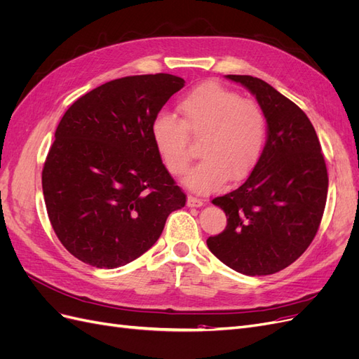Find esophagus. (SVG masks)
<instances>
[{"instance_id":"34e87169","label":"esophagus","mask_w":359,"mask_h":359,"mask_svg":"<svg viewBox=\"0 0 359 359\" xmlns=\"http://www.w3.org/2000/svg\"><path fill=\"white\" fill-rule=\"evenodd\" d=\"M187 205L189 206H202L203 205V199H201V198H194V196H190L187 198Z\"/></svg>"}]
</instances>
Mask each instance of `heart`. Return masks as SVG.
I'll return each instance as SVG.
<instances>
[{"mask_svg": "<svg viewBox=\"0 0 359 359\" xmlns=\"http://www.w3.org/2000/svg\"><path fill=\"white\" fill-rule=\"evenodd\" d=\"M180 119L158 114L151 123V137L165 168L175 177L191 161L190 136L202 139L198 163L187 175V186L210 191L229 177L241 181L255 169L266 139V115L255 100L219 83H203L178 103Z\"/></svg>", "mask_w": 359, "mask_h": 359, "instance_id": "heart-1", "label": "heart"}]
</instances>
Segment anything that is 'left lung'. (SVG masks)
Masks as SVG:
<instances>
[{
	"instance_id": "obj_1",
	"label": "left lung",
	"mask_w": 359,
	"mask_h": 359,
	"mask_svg": "<svg viewBox=\"0 0 359 359\" xmlns=\"http://www.w3.org/2000/svg\"><path fill=\"white\" fill-rule=\"evenodd\" d=\"M226 78L256 95L266 115L268 139L241 186L212 199L227 224L206 244L236 273L269 276L295 262L316 236L327 203V165L316 130L301 107L259 78Z\"/></svg>"
}]
</instances>
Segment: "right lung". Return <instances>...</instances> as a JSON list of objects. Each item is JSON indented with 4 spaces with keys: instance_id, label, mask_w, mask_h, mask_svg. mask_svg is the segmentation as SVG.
I'll return each mask as SVG.
<instances>
[{
    "instance_id": "right-lung-1",
    "label": "right lung",
    "mask_w": 359,
    "mask_h": 359,
    "mask_svg": "<svg viewBox=\"0 0 359 359\" xmlns=\"http://www.w3.org/2000/svg\"><path fill=\"white\" fill-rule=\"evenodd\" d=\"M182 86L168 73L126 76L62 115L41 186L53 231L82 262L107 269L132 262L186 205L151 137L153 119Z\"/></svg>"
}]
</instances>
